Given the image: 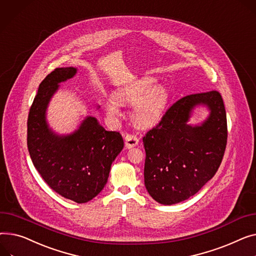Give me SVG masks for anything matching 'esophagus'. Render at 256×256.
<instances>
[{"label": "esophagus", "mask_w": 256, "mask_h": 256, "mask_svg": "<svg viewBox=\"0 0 256 256\" xmlns=\"http://www.w3.org/2000/svg\"><path fill=\"white\" fill-rule=\"evenodd\" d=\"M124 140H126V149H130V148H132L134 146H137L138 143H139V139L137 138V136L134 134H128L126 136Z\"/></svg>", "instance_id": "esophagus-1"}]
</instances>
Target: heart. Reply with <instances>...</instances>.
Returning <instances> with one entry per match:
<instances>
[{
    "mask_svg": "<svg viewBox=\"0 0 256 256\" xmlns=\"http://www.w3.org/2000/svg\"><path fill=\"white\" fill-rule=\"evenodd\" d=\"M153 78H144L130 86L119 88L105 100V111L111 118L120 114V104H132L130 118L139 128H150L160 122L168 100L166 88L154 84Z\"/></svg>",
    "mask_w": 256,
    "mask_h": 256,
    "instance_id": "b5f03b06",
    "label": "heart"
}]
</instances>
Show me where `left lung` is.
<instances>
[{
	"label": "left lung",
	"mask_w": 256,
	"mask_h": 256,
	"mask_svg": "<svg viewBox=\"0 0 256 256\" xmlns=\"http://www.w3.org/2000/svg\"><path fill=\"white\" fill-rule=\"evenodd\" d=\"M200 106L207 108L210 114L202 123L192 125L190 118ZM226 139V113L218 92L177 100L143 138L148 194L162 205H174L196 194L217 172Z\"/></svg>",
	"instance_id": "8db88e82"
}]
</instances>
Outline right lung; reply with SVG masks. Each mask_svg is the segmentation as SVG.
<instances>
[{
  "label": "right lung",
  "instance_id": "1",
  "mask_svg": "<svg viewBox=\"0 0 256 256\" xmlns=\"http://www.w3.org/2000/svg\"><path fill=\"white\" fill-rule=\"evenodd\" d=\"M76 74L77 68H58L39 85L28 118V149L51 190L83 204L103 190L111 164L124 145L120 134L106 130L94 116L85 117L77 130L66 134L49 126L46 115L51 98L60 83Z\"/></svg>",
  "mask_w": 256,
  "mask_h": 256
}]
</instances>
